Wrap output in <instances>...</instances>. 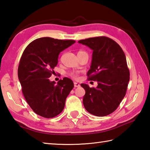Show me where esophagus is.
I'll use <instances>...</instances> for the list:
<instances>
[{
    "label": "esophagus",
    "instance_id": "34e87169",
    "mask_svg": "<svg viewBox=\"0 0 150 150\" xmlns=\"http://www.w3.org/2000/svg\"><path fill=\"white\" fill-rule=\"evenodd\" d=\"M74 86L75 87V88H77V87H79L80 84L77 83H74Z\"/></svg>",
    "mask_w": 150,
    "mask_h": 150
}]
</instances>
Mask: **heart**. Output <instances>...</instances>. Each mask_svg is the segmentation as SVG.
Instances as JSON below:
<instances>
[{"label":"heart","mask_w":150,"mask_h":150,"mask_svg":"<svg viewBox=\"0 0 150 150\" xmlns=\"http://www.w3.org/2000/svg\"><path fill=\"white\" fill-rule=\"evenodd\" d=\"M82 52H83V51H79L78 53ZM69 75V76H71V77L73 78V79H77L78 77H79L78 73H75V72H70Z\"/></svg>","instance_id":"b5f03b06"}]
</instances>
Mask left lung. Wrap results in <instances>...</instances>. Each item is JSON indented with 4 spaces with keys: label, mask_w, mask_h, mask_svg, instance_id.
<instances>
[{
    "label": "left lung",
    "mask_w": 150,
    "mask_h": 150,
    "mask_svg": "<svg viewBox=\"0 0 150 150\" xmlns=\"http://www.w3.org/2000/svg\"><path fill=\"white\" fill-rule=\"evenodd\" d=\"M93 50L88 80L97 81L96 88L81 84L85 90L83 105L92 115L103 117L113 113L126 94L130 72L123 50L115 40L96 37L79 40Z\"/></svg>",
    "instance_id": "1"
}]
</instances>
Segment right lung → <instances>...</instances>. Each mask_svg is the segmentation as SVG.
<instances>
[{
    "mask_svg": "<svg viewBox=\"0 0 150 150\" xmlns=\"http://www.w3.org/2000/svg\"><path fill=\"white\" fill-rule=\"evenodd\" d=\"M75 42L42 37L34 40L24 50L18 66V79L25 100L37 115L52 118L63 111L74 84L67 77L57 84L48 78L54 73L59 54Z\"/></svg>",
    "mask_w": 150,
    "mask_h": 150,
    "instance_id": "1",
    "label": "right lung"
}]
</instances>
